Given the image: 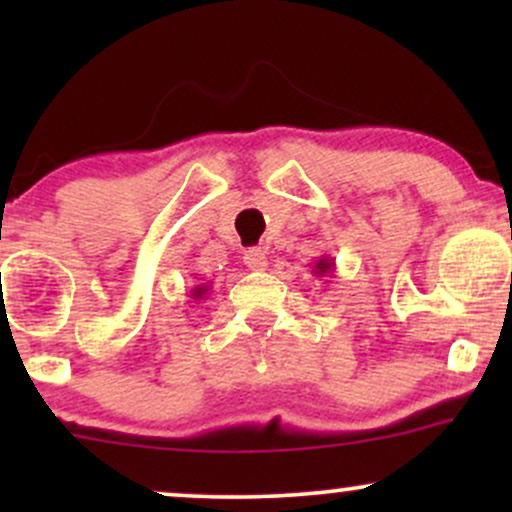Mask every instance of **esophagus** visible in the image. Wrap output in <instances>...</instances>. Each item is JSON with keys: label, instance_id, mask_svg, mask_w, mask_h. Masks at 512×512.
I'll list each match as a JSON object with an SVG mask.
<instances>
[{"label": "esophagus", "instance_id": "esophagus-1", "mask_svg": "<svg viewBox=\"0 0 512 512\" xmlns=\"http://www.w3.org/2000/svg\"><path fill=\"white\" fill-rule=\"evenodd\" d=\"M245 264H248V269H252V272H262L264 267H267V252H264L262 248H250L245 250Z\"/></svg>", "mask_w": 512, "mask_h": 512}]
</instances>
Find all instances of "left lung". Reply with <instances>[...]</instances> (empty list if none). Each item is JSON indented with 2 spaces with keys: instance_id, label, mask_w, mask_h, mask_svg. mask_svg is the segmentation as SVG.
<instances>
[{
  "instance_id": "8db88e82",
  "label": "left lung",
  "mask_w": 512,
  "mask_h": 512,
  "mask_svg": "<svg viewBox=\"0 0 512 512\" xmlns=\"http://www.w3.org/2000/svg\"><path fill=\"white\" fill-rule=\"evenodd\" d=\"M334 269H337V264H334V257H320V260H315V267H313V274L315 276H327V274H334Z\"/></svg>"
}]
</instances>
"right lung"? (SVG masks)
I'll list each match as a JSON object with an SVG mask.
<instances>
[{
	"label": "right lung",
	"instance_id": "1",
	"mask_svg": "<svg viewBox=\"0 0 512 512\" xmlns=\"http://www.w3.org/2000/svg\"><path fill=\"white\" fill-rule=\"evenodd\" d=\"M209 286H211V284H202V286H195V289H192V293H190V296H192V298H195V301H202V298H204V296H207V293L211 291V289H209Z\"/></svg>",
	"mask_w": 512,
	"mask_h": 512
}]
</instances>
